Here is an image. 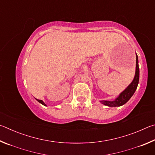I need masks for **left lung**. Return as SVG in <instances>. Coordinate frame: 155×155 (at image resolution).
Here are the masks:
<instances>
[{
    "label": "left lung",
    "instance_id": "8db88e82",
    "mask_svg": "<svg viewBox=\"0 0 155 155\" xmlns=\"http://www.w3.org/2000/svg\"><path fill=\"white\" fill-rule=\"evenodd\" d=\"M139 78H140V68L138 64V57L136 54V71L134 79L132 81L126 90L120 94V96L114 101H101L104 105L109 107H120L128 101L132 96L134 94L136 89L139 83Z\"/></svg>",
    "mask_w": 155,
    "mask_h": 155
}]
</instances>
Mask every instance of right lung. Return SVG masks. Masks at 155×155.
<instances>
[{"instance_id": "right-lung-1", "label": "right lung", "mask_w": 155, "mask_h": 155, "mask_svg": "<svg viewBox=\"0 0 155 155\" xmlns=\"http://www.w3.org/2000/svg\"><path fill=\"white\" fill-rule=\"evenodd\" d=\"M37 100V101H38V102H39V103H40L41 104H43V105H45L46 106V104L45 103H44V102L42 101H41V100H38V99H36Z\"/></svg>"}]
</instances>
